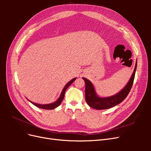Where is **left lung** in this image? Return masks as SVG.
Instances as JSON below:
<instances>
[{
  "mask_svg": "<svg viewBox=\"0 0 151 151\" xmlns=\"http://www.w3.org/2000/svg\"><path fill=\"white\" fill-rule=\"evenodd\" d=\"M136 68L137 62L133 74H132L129 83L127 84L125 88L116 94L107 98H100L98 96V95L96 93V91L93 84L91 83L90 81L83 77V79L84 80L86 84L85 95L87 103L91 108L96 109H106L111 108L120 104L126 98L132 89L134 81Z\"/></svg>",
  "mask_w": 151,
  "mask_h": 151,
  "instance_id": "8db88e82",
  "label": "left lung"
}]
</instances>
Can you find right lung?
<instances>
[{
  "mask_svg": "<svg viewBox=\"0 0 151 151\" xmlns=\"http://www.w3.org/2000/svg\"><path fill=\"white\" fill-rule=\"evenodd\" d=\"M76 79V78H74L73 79H72L71 81H70L65 86L64 88H63L61 94L60 96V97L55 102L52 103H50V104H37V103H35L30 101L31 103H33L35 106H37L40 108H42V109H55L57 107H58L59 105H60L62 101V100L63 99V98H64V95H65V91L67 90V89L69 87L71 84L74 82L75 80Z\"/></svg>",
  "mask_w": 151,
  "mask_h": 151,
  "instance_id": "1",
  "label": "right lung"
}]
</instances>
